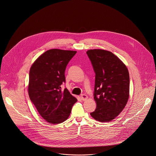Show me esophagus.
Returning <instances> with one entry per match:
<instances>
[{"mask_svg": "<svg viewBox=\"0 0 156 156\" xmlns=\"http://www.w3.org/2000/svg\"><path fill=\"white\" fill-rule=\"evenodd\" d=\"M81 98L82 100L84 101V100H85V99H87L88 98V97L85 94H82V95H81Z\"/></svg>", "mask_w": 156, "mask_h": 156, "instance_id": "esophagus-1", "label": "esophagus"}]
</instances>
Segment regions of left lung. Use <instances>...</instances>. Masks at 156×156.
Listing matches in <instances>:
<instances>
[{
  "mask_svg": "<svg viewBox=\"0 0 156 156\" xmlns=\"http://www.w3.org/2000/svg\"><path fill=\"white\" fill-rule=\"evenodd\" d=\"M95 73V111L94 119L110 122L123 111L129 97L130 78L128 69L119 58L106 50L94 49L87 51Z\"/></svg>",
  "mask_w": 156,
  "mask_h": 156,
  "instance_id": "1",
  "label": "left lung"
}]
</instances>
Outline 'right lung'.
Returning a JSON list of instances; mask_svg holds the SVG:
<instances>
[{
	"label": "right lung",
	"mask_w": 156,
	"mask_h": 156,
	"mask_svg": "<svg viewBox=\"0 0 156 156\" xmlns=\"http://www.w3.org/2000/svg\"><path fill=\"white\" fill-rule=\"evenodd\" d=\"M75 51L51 49L41 55L30 68L29 95L41 116L47 122L58 124L66 120L77 101L67 88L65 71Z\"/></svg>",
	"instance_id": "1"
}]
</instances>
